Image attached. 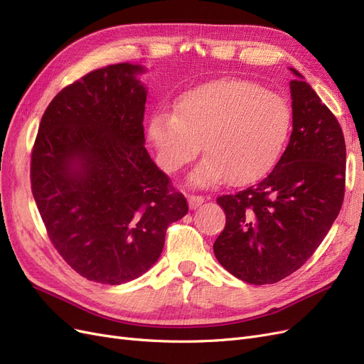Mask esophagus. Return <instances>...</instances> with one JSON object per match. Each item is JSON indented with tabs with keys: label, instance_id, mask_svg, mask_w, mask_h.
I'll return each mask as SVG.
<instances>
[{
	"label": "esophagus",
	"instance_id": "1",
	"mask_svg": "<svg viewBox=\"0 0 364 364\" xmlns=\"http://www.w3.org/2000/svg\"><path fill=\"white\" fill-rule=\"evenodd\" d=\"M203 202H205L203 196H196V194L188 196V203H190V208H193V209L197 208V206H200Z\"/></svg>",
	"mask_w": 364,
	"mask_h": 364
}]
</instances>
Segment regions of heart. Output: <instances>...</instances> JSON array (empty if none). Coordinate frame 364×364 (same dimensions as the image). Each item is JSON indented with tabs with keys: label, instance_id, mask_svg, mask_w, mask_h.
I'll return each mask as SVG.
<instances>
[{
	"label": "heart",
	"instance_id": "1",
	"mask_svg": "<svg viewBox=\"0 0 364 364\" xmlns=\"http://www.w3.org/2000/svg\"><path fill=\"white\" fill-rule=\"evenodd\" d=\"M290 127L291 109L282 95L249 80L226 79L185 92L173 114L156 112L149 138L167 173L179 171L203 147L206 156L190 179L206 188L259 179L281 156Z\"/></svg>",
	"mask_w": 364,
	"mask_h": 364
}]
</instances>
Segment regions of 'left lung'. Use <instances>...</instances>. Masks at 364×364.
I'll return each instance as SVG.
<instances>
[{"label": "left lung", "mask_w": 364, "mask_h": 364, "mask_svg": "<svg viewBox=\"0 0 364 364\" xmlns=\"http://www.w3.org/2000/svg\"><path fill=\"white\" fill-rule=\"evenodd\" d=\"M293 130L274 168L258 183L220 196L226 226L218 262L238 279L274 284L302 267L326 237L345 197L346 146L334 114L291 68Z\"/></svg>", "instance_id": "left-lung-1"}]
</instances>
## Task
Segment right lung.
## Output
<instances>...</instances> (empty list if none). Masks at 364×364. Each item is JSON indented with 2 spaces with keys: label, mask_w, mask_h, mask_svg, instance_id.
Instances as JSON below:
<instances>
[{
  "label": "right lung",
  "mask_w": 364,
  "mask_h": 364,
  "mask_svg": "<svg viewBox=\"0 0 364 364\" xmlns=\"http://www.w3.org/2000/svg\"><path fill=\"white\" fill-rule=\"evenodd\" d=\"M139 65L83 75L53 98L31 150L30 181L54 249L80 277L109 285L146 273L185 196L144 147Z\"/></svg>",
  "instance_id": "obj_1"
}]
</instances>
